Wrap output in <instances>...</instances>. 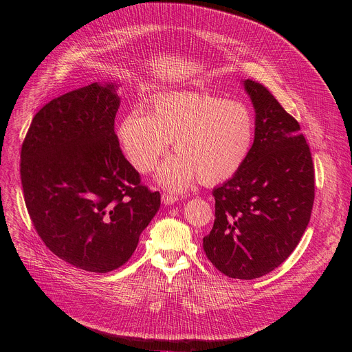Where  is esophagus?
<instances>
[{
    "instance_id": "1",
    "label": "esophagus",
    "mask_w": 352,
    "mask_h": 352,
    "mask_svg": "<svg viewBox=\"0 0 352 352\" xmlns=\"http://www.w3.org/2000/svg\"><path fill=\"white\" fill-rule=\"evenodd\" d=\"M161 199H162V202H164L165 206H166V204L170 206V204H174V202L178 201V197L174 195V194H170V192H164L162 197H161Z\"/></svg>"
}]
</instances>
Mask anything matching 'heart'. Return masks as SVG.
Instances as JSON below:
<instances>
[{"label":"heart","mask_w":352,"mask_h":352,"mask_svg":"<svg viewBox=\"0 0 352 352\" xmlns=\"http://www.w3.org/2000/svg\"><path fill=\"white\" fill-rule=\"evenodd\" d=\"M252 109L210 92H177L155 98L150 114L135 108L125 116L118 138L141 173L153 171L170 141L178 153L158 173L162 186L182 190L199 178L204 186L231 179L247 164L255 142Z\"/></svg>","instance_id":"heart-1"}]
</instances>
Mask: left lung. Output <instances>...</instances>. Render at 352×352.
<instances>
[{"label": "left lung", "mask_w": 352, "mask_h": 352, "mask_svg": "<svg viewBox=\"0 0 352 352\" xmlns=\"http://www.w3.org/2000/svg\"><path fill=\"white\" fill-rule=\"evenodd\" d=\"M255 142L241 171L215 188V221L202 247L230 278L254 280L280 267L309 223L316 177L300 124L263 84L245 80Z\"/></svg>", "instance_id": "obj_1"}]
</instances>
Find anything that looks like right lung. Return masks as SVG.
<instances>
[{"instance_id":"right-lung-1","label":"right lung","mask_w":352,"mask_h":352,"mask_svg":"<svg viewBox=\"0 0 352 352\" xmlns=\"http://www.w3.org/2000/svg\"><path fill=\"white\" fill-rule=\"evenodd\" d=\"M113 84H89L45 104L21 146L31 223L47 248L76 268L105 274L134 254L161 195L141 182L114 131Z\"/></svg>"}]
</instances>
